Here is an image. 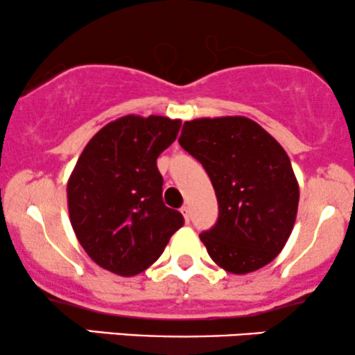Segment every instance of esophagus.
Segmentation results:
<instances>
[{
	"instance_id": "34e87169",
	"label": "esophagus",
	"mask_w": 355,
	"mask_h": 355,
	"mask_svg": "<svg viewBox=\"0 0 355 355\" xmlns=\"http://www.w3.org/2000/svg\"><path fill=\"white\" fill-rule=\"evenodd\" d=\"M180 214H182L183 220H185V222H189V220H190V209H189V207L183 205L180 209Z\"/></svg>"
}]
</instances>
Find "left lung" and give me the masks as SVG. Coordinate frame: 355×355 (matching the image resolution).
I'll use <instances>...</instances> for the list:
<instances>
[{
  "label": "left lung",
  "instance_id": "8db88e82",
  "mask_svg": "<svg viewBox=\"0 0 355 355\" xmlns=\"http://www.w3.org/2000/svg\"><path fill=\"white\" fill-rule=\"evenodd\" d=\"M178 141L203 165L217 195V223L200 234L210 259L237 275L270 263L299 207V182L282 145L247 116L185 121Z\"/></svg>",
  "mask_w": 355,
  "mask_h": 355
}]
</instances>
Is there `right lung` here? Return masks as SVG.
<instances>
[{
	"instance_id": "1",
	"label": "right lung",
	"mask_w": 355,
	"mask_h": 355,
	"mask_svg": "<svg viewBox=\"0 0 355 355\" xmlns=\"http://www.w3.org/2000/svg\"><path fill=\"white\" fill-rule=\"evenodd\" d=\"M182 120L125 115L98 130L68 178V214L89 259L121 277L157 262L183 225L162 200L158 155L178 135Z\"/></svg>"
}]
</instances>
